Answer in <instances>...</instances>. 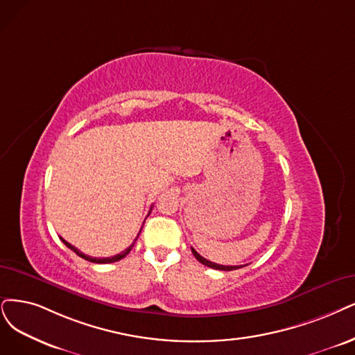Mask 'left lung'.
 <instances>
[{
    "label": "left lung",
    "instance_id": "8db88e82",
    "mask_svg": "<svg viewBox=\"0 0 355 355\" xmlns=\"http://www.w3.org/2000/svg\"><path fill=\"white\" fill-rule=\"evenodd\" d=\"M191 252H193L194 257L198 259L202 265H205V266H207V268H212V269H216V270H235V269L243 268V266H224V265H218V263H214V261H211V260H207V259L202 257L198 252L194 250V248H191Z\"/></svg>",
    "mask_w": 355,
    "mask_h": 355
}]
</instances>
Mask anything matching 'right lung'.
Instances as JSON below:
<instances>
[{
  "label": "right lung",
  "mask_w": 355,
  "mask_h": 355,
  "mask_svg": "<svg viewBox=\"0 0 355 355\" xmlns=\"http://www.w3.org/2000/svg\"><path fill=\"white\" fill-rule=\"evenodd\" d=\"M143 224H144V222H143ZM140 231H141V228H140ZM140 231H139V234H140ZM139 234H137V237H139ZM137 237H136V240H137ZM136 240L133 241V244H131L130 247H127L125 250H124V252H121L120 254H115V256H112V257H102V259H101V257H90V256H87V254L82 253L80 250H78V248H76L74 245H71L70 243H67V241H65L64 239H61V241H62L65 245H67V247L70 248V250H73L77 256H80L82 259H85V260H87V261H92V263H114V261L121 260L123 257H125V256L130 253V250H131V248H133V245H135Z\"/></svg>",
  "instance_id": "right-lung-1"
}]
</instances>
